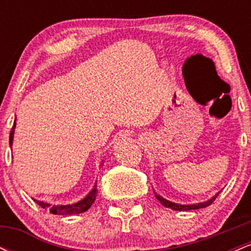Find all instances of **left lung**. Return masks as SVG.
<instances>
[{
  "instance_id": "1",
  "label": "left lung",
  "mask_w": 251,
  "mask_h": 251,
  "mask_svg": "<svg viewBox=\"0 0 251 251\" xmlns=\"http://www.w3.org/2000/svg\"><path fill=\"white\" fill-rule=\"evenodd\" d=\"M220 192H217L214 197H211L206 201H201V203H197V204H189V205L188 204H177V203H174V201H170L168 200H165L164 197H162V196L157 195L155 192H154V196H155V198H157V200L159 201L164 206H165V208L177 210V211H186V210H196V209H201V208H206V206H209L210 204H211L212 201L216 200V197L220 195Z\"/></svg>"
}]
</instances>
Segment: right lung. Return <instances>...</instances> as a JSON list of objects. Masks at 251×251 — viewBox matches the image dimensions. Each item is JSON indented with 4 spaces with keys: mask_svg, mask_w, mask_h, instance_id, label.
I'll use <instances>...</instances> for the list:
<instances>
[{
    "mask_svg": "<svg viewBox=\"0 0 251 251\" xmlns=\"http://www.w3.org/2000/svg\"><path fill=\"white\" fill-rule=\"evenodd\" d=\"M16 127V120L14 122V126L10 131L9 135V145L10 148L13 146V139H14V132H15ZM97 197V184L94 185L93 190H92L89 194L86 196L85 198H82L81 201H76L74 204H67V205H51L50 203H45V201L34 200L35 203L39 204L40 206L46 210H50V214L54 215H75V214H81V212L87 211L91 208L92 204L94 203Z\"/></svg>",
    "mask_w": 251,
    "mask_h": 251,
    "instance_id": "1",
    "label": "right lung"
}]
</instances>
